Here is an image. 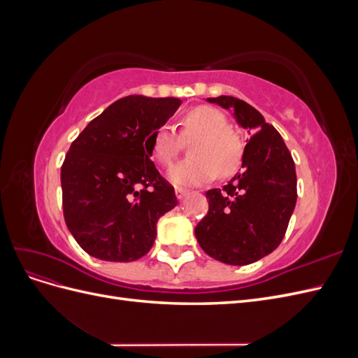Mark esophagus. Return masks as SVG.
<instances>
[{
    "mask_svg": "<svg viewBox=\"0 0 358 358\" xmlns=\"http://www.w3.org/2000/svg\"><path fill=\"white\" fill-rule=\"evenodd\" d=\"M175 192H176V197H178V200H182V199L185 197L187 194H188V189H183V188H176V189H175Z\"/></svg>",
    "mask_w": 358,
    "mask_h": 358,
    "instance_id": "obj_1",
    "label": "esophagus"
}]
</instances>
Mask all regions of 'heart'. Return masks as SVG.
<instances>
[{
	"instance_id": "heart-1",
	"label": "heart",
	"mask_w": 358,
	"mask_h": 358,
	"mask_svg": "<svg viewBox=\"0 0 358 358\" xmlns=\"http://www.w3.org/2000/svg\"><path fill=\"white\" fill-rule=\"evenodd\" d=\"M179 134L171 125L158 127L149 138V154L162 167H169L189 143V158L169 173L170 180L180 187H197L220 175L229 178L242 162L241 138L229 128V121L210 106H197L180 116Z\"/></svg>"
}]
</instances>
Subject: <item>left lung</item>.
Wrapping results in <instances>:
<instances>
[{"label": "left lung", "instance_id": "8db88e82", "mask_svg": "<svg viewBox=\"0 0 358 358\" xmlns=\"http://www.w3.org/2000/svg\"><path fill=\"white\" fill-rule=\"evenodd\" d=\"M208 101L233 109L237 124L252 136L243 150V170L222 189L206 192L209 210L196 237L212 258L246 266L273 252L284 239L297 201L296 166L276 128L252 106L229 95Z\"/></svg>", "mask_w": 358, "mask_h": 358}]
</instances>
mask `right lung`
I'll use <instances>...</instances> for the list:
<instances>
[{"instance_id": "right-lung-1", "label": "right lung", "mask_w": 358, "mask_h": 358, "mask_svg": "<svg viewBox=\"0 0 358 358\" xmlns=\"http://www.w3.org/2000/svg\"><path fill=\"white\" fill-rule=\"evenodd\" d=\"M180 103L173 96H124L71 143L61 167L62 210L85 252L125 263L152 248L157 221L178 199L150 161L148 145Z\"/></svg>"}]
</instances>
